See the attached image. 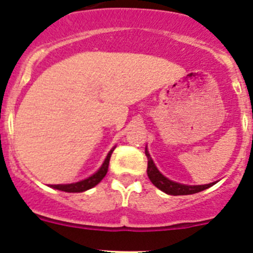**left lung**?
Segmentation results:
<instances>
[{"instance_id":"left-lung-1","label":"left lung","mask_w":253,"mask_h":253,"mask_svg":"<svg viewBox=\"0 0 253 253\" xmlns=\"http://www.w3.org/2000/svg\"><path fill=\"white\" fill-rule=\"evenodd\" d=\"M146 156L148 158V167H147V173H148L149 180L152 181V184L156 187H158L160 190H162L163 193L169 194V195H191V194L200 193L203 190L209 189L210 186H213L215 182H211V184L207 185H184L178 184V182H173V181L169 180L167 177L161 173L157 169L156 165L152 161L151 156H149L148 151L146 148Z\"/></svg>"}]
</instances>
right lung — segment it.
<instances>
[{
  "label": "right lung",
  "mask_w": 253,
  "mask_h": 253,
  "mask_svg": "<svg viewBox=\"0 0 253 253\" xmlns=\"http://www.w3.org/2000/svg\"><path fill=\"white\" fill-rule=\"evenodd\" d=\"M115 149L114 147L109 153H107L106 158H105L104 163H102V166L97 169V172H95L92 176H90L86 180L78 181V182H75V184H67V185H51L50 187L53 189L60 190V191H66V193H82V191H86V190L91 189V187L96 186V185L99 184L100 181L105 177L106 175L107 169H109V162H110V157L113 151Z\"/></svg>",
  "instance_id": "obj_1"
}]
</instances>
